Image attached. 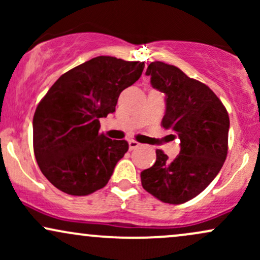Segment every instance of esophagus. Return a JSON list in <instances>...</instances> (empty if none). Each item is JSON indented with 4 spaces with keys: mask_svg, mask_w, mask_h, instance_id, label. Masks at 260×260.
Here are the masks:
<instances>
[{
    "mask_svg": "<svg viewBox=\"0 0 260 260\" xmlns=\"http://www.w3.org/2000/svg\"><path fill=\"white\" fill-rule=\"evenodd\" d=\"M128 145H129V150H133V149L138 148L140 144H139V143H138V142H136V140L131 139V140H129V142H128Z\"/></svg>",
    "mask_w": 260,
    "mask_h": 260,
    "instance_id": "34e87169",
    "label": "esophagus"
}]
</instances>
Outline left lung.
I'll use <instances>...</instances> for the list:
<instances>
[{
  "label": "left lung",
  "instance_id": "1",
  "mask_svg": "<svg viewBox=\"0 0 260 260\" xmlns=\"http://www.w3.org/2000/svg\"><path fill=\"white\" fill-rule=\"evenodd\" d=\"M153 88L165 94L162 127L181 140L174 160L156 150V161L140 174L142 186L155 198L182 204L207 188L228 155L230 118L225 106L208 85L189 78L180 68L156 61L148 66Z\"/></svg>",
  "mask_w": 260,
  "mask_h": 260
}]
</instances>
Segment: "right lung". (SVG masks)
<instances>
[{
    "mask_svg": "<svg viewBox=\"0 0 260 260\" xmlns=\"http://www.w3.org/2000/svg\"><path fill=\"white\" fill-rule=\"evenodd\" d=\"M143 70L144 62L99 56L62 74L39 103L32 118L35 159L59 190L88 196L106 186L128 143L99 133V118L115 112L121 91Z\"/></svg>",
    "mask_w": 260,
    "mask_h": 260,
    "instance_id": "right-lung-1",
    "label": "right lung"
}]
</instances>
